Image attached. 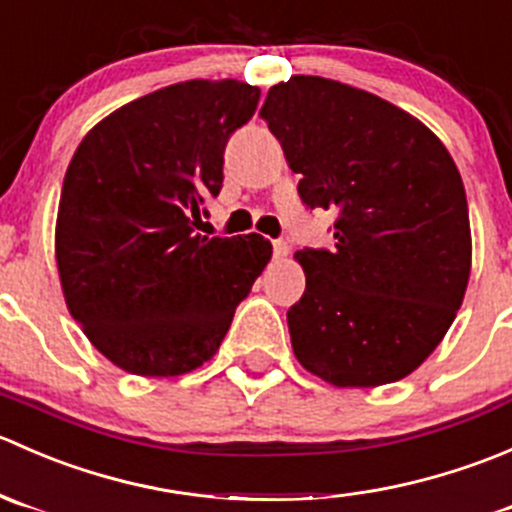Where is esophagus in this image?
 Instances as JSON below:
<instances>
[{"label": "esophagus", "instance_id": "esophagus-1", "mask_svg": "<svg viewBox=\"0 0 512 512\" xmlns=\"http://www.w3.org/2000/svg\"><path fill=\"white\" fill-rule=\"evenodd\" d=\"M272 252H275V260H285L287 252H289V245L285 240H275L272 242Z\"/></svg>", "mask_w": 512, "mask_h": 512}]
</instances>
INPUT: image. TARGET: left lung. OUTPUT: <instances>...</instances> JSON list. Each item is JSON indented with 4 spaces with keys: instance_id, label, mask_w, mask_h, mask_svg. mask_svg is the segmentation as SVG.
I'll use <instances>...</instances> for the list:
<instances>
[{
    "instance_id": "obj_1",
    "label": "left lung",
    "mask_w": 512,
    "mask_h": 512,
    "mask_svg": "<svg viewBox=\"0 0 512 512\" xmlns=\"http://www.w3.org/2000/svg\"><path fill=\"white\" fill-rule=\"evenodd\" d=\"M260 116L309 210H332L334 245L299 250L307 287L287 309L294 356L334 386L409 376L456 319L471 275L461 173L394 103L322 79L272 86Z\"/></svg>"
}]
</instances>
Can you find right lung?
<instances>
[{"mask_svg":"<svg viewBox=\"0 0 512 512\" xmlns=\"http://www.w3.org/2000/svg\"><path fill=\"white\" fill-rule=\"evenodd\" d=\"M257 101L235 79L165 86L96 123L71 158L56 218L66 307L128 374L178 376L213 359L270 262L255 232H195Z\"/></svg>","mask_w":512,"mask_h":512,"instance_id":"1","label":"right lung"}]
</instances>
